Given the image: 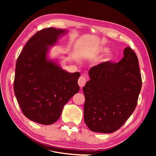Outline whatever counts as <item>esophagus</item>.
<instances>
[{"label": "esophagus", "mask_w": 156, "mask_h": 156, "mask_svg": "<svg viewBox=\"0 0 156 156\" xmlns=\"http://www.w3.org/2000/svg\"><path fill=\"white\" fill-rule=\"evenodd\" d=\"M78 84L79 87L81 88H83L86 84V79H85V76L84 75H83V76H81L79 77V80H78Z\"/></svg>", "instance_id": "obj_1"}]
</instances>
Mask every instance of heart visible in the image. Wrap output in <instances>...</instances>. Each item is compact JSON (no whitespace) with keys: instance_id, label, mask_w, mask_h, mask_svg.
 Wrapping results in <instances>:
<instances>
[{"instance_id":"heart-1","label":"heart","mask_w":156,"mask_h":156,"mask_svg":"<svg viewBox=\"0 0 156 156\" xmlns=\"http://www.w3.org/2000/svg\"><path fill=\"white\" fill-rule=\"evenodd\" d=\"M108 51V49L107 48H101L100 49V51L102 52V53H106ZM113 59H114V56L112 54H108L105 58L106 61H112Z\"/></svg>"}]
</instances>
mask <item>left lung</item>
Returning a JSON list of instances; mask_svg holds the SVG:
<instances>
[{
	"label": "left lung",
	"mask_w": 156,
	"mask_h": 156,
	"mask_svg": "<svg viewBox=\"0 0 156 156\" xmlns=\"http://www.w3.org/2000/svg\"><path fill=\"white\" fill-rule=\"evenodd\" d=\"M118 63L102 62L89 70L83 90L84 119L92 131L111 133L120 129L135 109L142 87L139 60L130 47Z\"/></svg>",
	"instance_id": "left-lung-1"
}]
</instances>
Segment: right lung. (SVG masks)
Here are the masks:
<instances>
[{"instance_id":"add662e5","label":"right lung","mask_w":156,"mask_h":156,"mask_svg":"<svg viewBox=\"0 0 156 156\" xmlns=\"http://www.w3.org/2000/svg\"><path fill=\"white\" fill-rule=\"evenodd\" d=\"M66 30L48 28L32 36L17 60L13 88L22 112L29 120L44 125L57 121L69 99L79 90V72L69 73L48 58Z\"/></svg>"}]
</instances>
